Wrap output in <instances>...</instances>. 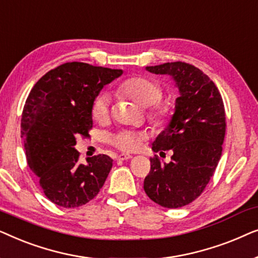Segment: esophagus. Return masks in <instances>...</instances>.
Instances as JSON below:
<instances>
[{
    "label": "esophagus",
    "mask_w": 258,
    "mask_h": 258,
    "mask_svg": "<svg viewBox=\"0 0 258 258\" xmlns=\"http://www.w3.org/2000/svg\"><path fill=\"white\" fill-rule=\"evenodd\" d=\"M130 158H133V156L130 154H121V155H118L117 157H116V160L126 161V160H130Z\"/></svg>",
    "instance_id": "34e87169"
}]
</instances>
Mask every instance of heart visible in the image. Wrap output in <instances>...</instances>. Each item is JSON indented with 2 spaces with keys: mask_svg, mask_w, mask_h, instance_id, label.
<instances>
[{
  "mask_svg": "<svg viewBox=\"0 0 258 258\" xmlns=\"http://www.w3.org/2000/svg\"><path fill=\"white\" fill-rule=\"evenodd\" d=\"M117 91L123 96L139 104L140 107H149L150 121L156 125H163L170 119L172 109L170 104L160 103L163 96V90L160 84L147 77L137 76L125 80L118 86ZM109 96L102 94L96 97L93 104V116L98 122H103L109 116ZM141 135L133 132H122L111 136V142L118 147L119 149L125 151L135 150L139 147Z\"/></svg>",
  "mask_w": 258,
  "mask_h": 258,
  "instance_id": "heart-1",
  "label": "heart"
}]
</instances>
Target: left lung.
<instances>
[{
	"mask_svg": "<svg viewBox=\"0 0 258 258\" xmlns=\"http://www.w3.org/2000/svg\"><path fill=\"white\" fill-rule=\"evenodd\" d=\"M146 70L170 76L179 95L170 121L151 147L160 155L172 150L171 162L150 158L143 188L161 207L181 208L202 194L217 167L225 135L224 104L213 81L191 64L168 62Z\"/></svg>",
	"mask_w": 258,
	"mask_h": 258,
	"instance_id": "1",
	"label": "left lung"
}]
</instances>
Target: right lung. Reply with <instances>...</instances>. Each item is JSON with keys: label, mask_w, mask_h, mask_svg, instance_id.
<instances>
[{"label": "right lung", "mask_w": 258, "mask_h": 258, "mask_svg": "<svg viewBox=\"0 0 258 258\" xmlns=\"http://www.w3.org/2000/svg\"><path fill=\"white\" fill-rule=\"evenodd\" d=\"M121 69L69 62L42 76L24 104L21 133L28 165L44 195L63 208L83 206L97 195L112 168L107 155L79 162L76 137L93 126V104Z\"/></svg>", "instance_id": "1"}]
</instances>
